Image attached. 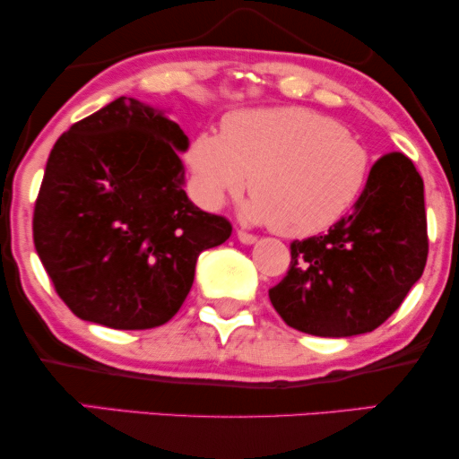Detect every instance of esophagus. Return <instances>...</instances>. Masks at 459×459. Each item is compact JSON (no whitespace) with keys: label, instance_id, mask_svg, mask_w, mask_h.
Listing matches in <instances>:
<instances>
[{"label":"esophagus","instance_id":"34e87169","mask_svg":"<svg viewBox=\"0 0 459 459\" xmlns=\"http://www.w3.org/2000/svg\"><path fill=\"white\" fill-rule=\"evenodd\" d=\"M238 240H240L242 244H255L256 242V236L250 234V231H244V230H238L236 231Z\"/></svg>","mask_w":459,"mask_h":459}]
</instances>
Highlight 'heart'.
<instances>
[{
	"label": "heart",
	"instance_id": "obj_1",
	"mask_svg": "<svg viewBox=\"0 0 459 459\" xmlns=\"http://www.w3.org/2000/svg\"><path fill=\"white\" fill-rule=\"evenodd\" d=\"M187 162L206 206H219L248 186L247 217L290 238L334 225L361 196L372 169L357 137L309 108L225 117L221 135L194 137Z\"/></svg>",
	"mask_w": 459,
	"mask_h": 459
}]
</instances>
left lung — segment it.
<instances>
[{
	"instance_id": "1",
	"label": "left lung",
	"mask_w": 459,
	"mask_h": 459,
	"mask_svg": "<svg viewBox=\"0 0 459 459\" xmlns=\"http://www.w3.org/2000/svg\"><path fill=\"white\" fill-rule=\"evenodd\" d=\"M426 256L424 181L405 154L388 152L349 215L328 234L290 244V267L269 300L305 334H366L399 309Z\"/></svg>"
}]
</instances>
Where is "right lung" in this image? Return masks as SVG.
Wrapping results in <instances>:
<instances>
[{"mask_svg": "<svg viewBox=\"0 0 459 459\" xmlns=\"http://www.w3.org/2000/svg\"><path fill=\"white\" fill-rule=\"evenodd\" d=\"M187 137L162 112L117 98L49 152L33 242L58 297L115 330L167 324L190 292L198 255L231 236L184 190Z\"/></svg>", "mask_w": 459, "mask_h": 459, "instance_id": "add662e5", "label": "right lung"}]
</instances>
